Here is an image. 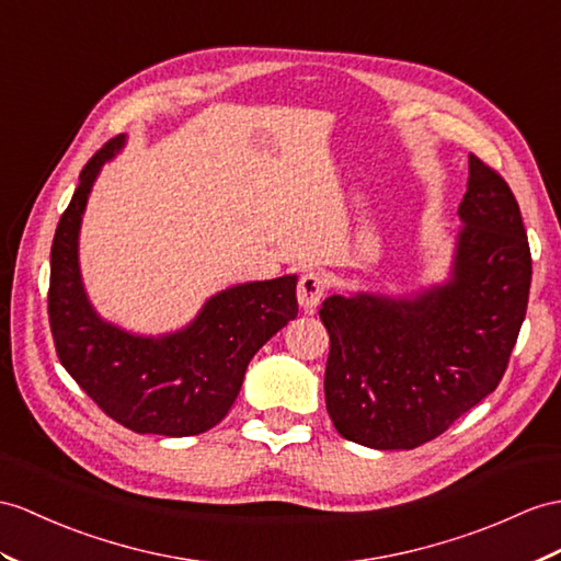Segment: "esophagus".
Listing matches in <instances>:
<instances>
[{
    "mask_svg": "<svg viewBox=\"0 0 561 561\" xmlns=\"http://www.w3.org/2000/svg\"><path fill=\"white\" fill-rule=\"evenodd\" d=\"M323 293H325V280H323L321 273L309 271L297 283V302L305 311L317 309L321 305Z\"/></svg>",
    "mask_w": 561,
    "mask_h": 561,
    "instance_id": "34e87169",
    "label": "esophagus"
}]
</instances>
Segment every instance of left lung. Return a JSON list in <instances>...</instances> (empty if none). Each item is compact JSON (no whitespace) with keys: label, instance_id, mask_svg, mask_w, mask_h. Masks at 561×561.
Here are the masks:
<instances>
[{"label":"left lung","instance_id":"obj_1","mask_svg":"<svg viewBox=\"0 0 561 561\" xmlns=\"http://www.w3.org/2000/svg\"><path fill=\"white\" fill-rule=\"evenodd\" d=\"M453 276L412 297L331 295L325 409L343 438L414 449L493 392L526 317L530 248L507 181L469 154Z\"/></svg>","mask_w":561,"mask_h":561}]
</instances>
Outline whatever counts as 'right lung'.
<instances>
[{
    "mask_svg": "<svg viewBox=\"0 0 561 561\" xmlns=\"http://www.w3.org/2000/svg\"><path fill=\"white\" fill-rule=\"evenodd\" d=\"M126 142L108 140L80 171L51 242L49 328L59 362L106 416L135 433L199 435L233 407L248 364L297 317V276L221 290L197 319L159 337L133 335L92 309L80 280V218L102 163Z\"/></svg>",
    "mask_w": 561,
    "mask_h": 561,
    "instance_id": "obj_1",
    "label": "right lung"
}]
</instances>
